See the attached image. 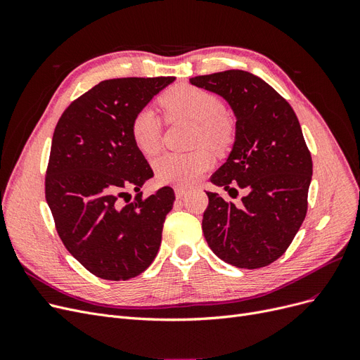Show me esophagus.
<instances>
[{
  "instance_id": "obj_1",
  "label": "esophagus",
  "mask_w": 360,
  "mask_h": 360,
  "mask_svg": "<svg viewBox=\"0 0 360 360\" xmlns=\"http://www.w3.org/2000/svg\"><path fill=\"white\" fill-rule=\"evenodd\" d=\"M174 192H176V197H177V198H183L184 195H186L188 189H184V188H181V186H176V188H174Z\"/></svg>"
}]
</instances>
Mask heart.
<instances>
[{
  "mask_svg": "<svg viewBox=\"0 0 360 360\" xmlns=\"http://www.w3.org/2000/svg\"><path fill=\"white\" fill-rule=\"evenodd\" d=\"M159 105L169 122L193 123L195 146L222 151L236 138L234 118L222 110L219 97L193 85H176L160 96ZM160 120L158 114L143 108L130 123V135L144 155H156L160 148ZM213 159L204 148L191 153H167L156 160V174L162 183L189 186L212 167Z\"/></svg>",
  "mask_w": 360,
  "mask_h": 360,
  "instance_id": "obj_1",
  "label": "heart"
}]
</instances>
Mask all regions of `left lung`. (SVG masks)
Listing matches in <instances>:
<instances>
[{
	"instance_id": "obj_1",
	"label": "left lung",
	"mask_w": 360,
	"mask_h": 360,
	"mask_svg": "<svg viewBox=\"0 0 360 360\" xmlns=\"http://www.w3.org/2000/svg\"><path fill=\"white\" fill-rule=\"evenodd\" d=\"M189 82L222 96L237 118L233 150L212 183L236 197V188L246 191L237 205L205 192V240L228 264L269 266L288 249L308 212L312 159L299 120L284 97L249 72L225 70Z\"/></svg>"
}]
</instances>
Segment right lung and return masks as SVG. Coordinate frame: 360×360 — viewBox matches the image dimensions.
I'll list each match as a JSON object with an SVG mask.
<instances>
[{"label": "right lung", "mask_w": 360, "mask_h": 360, "mask_svg": "<svg viewBox=\"0 0 360 360\" xmlns=\"http://www.w3.org/2000/svg\"><path fill=\"white\" fill-rule=\"evenodd\" d=\"M174 79L102 81L66 108L53 130L45 197L63 245L97 278H135L158 255L176 195L169 186L147 198L139 192L153 169L130 123ZM130 188L137 195L126 202Z\"/></svg>", "instance_id": "add662e5"}]
</instances>
